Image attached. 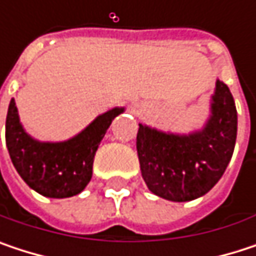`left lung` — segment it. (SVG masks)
Segmentation results:
<instances>
[{"label": "left lung", "mask_w": 256, "mask_h": 256, "mask_svg": "<svg viewBox=\"0 0 256 256\" xmlns=\"http://www.w3.org/2000/svg\"><path fill=\"white\" fill-rule=\"evenodd\" d=\"M236 136L234 99L227 84L216 80L210 117L202 130L178 134L139 124L136 150L142 178L151 192L170 202L202 197L224 175Z\"/></svg>", "instance_id": "left-lung-1"}]
</instances>
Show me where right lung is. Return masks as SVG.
Segmentation results:
<instances>
[{
	"label": "right lung",
	"mask_w": 256,
	"mask_h": 256,
	"mask_svg": "<svg viewBox=\"0 0 256 256\" xmlns=\"http://www.w3.org/2000/svg\"><path fill=\"white\" fill-rule=\"evenodd\" d=\"M124 108H112L96 117L82 132L64 142H40L20 124L14 99L6 120V144L18 174L41 196L72 197L92 179L93 158L112 120Z\"/></svg>",
	"instance_id": "right-lung-1"
}]
</instances>
